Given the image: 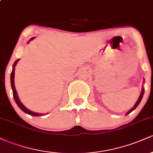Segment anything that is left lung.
Instances as JSON below:
<instances>
[{"label": "left lung", "mask_w": 153, "mask_h": 153, "mask_svg": "<svg viewBox=\"0 0 153 153\" xmlns=\"http://www.w3.org/2000/svg\"><path fill=\"white\" fill-rule=\"evenodd\" d=\"M144 82H145V80H143ZM144 93H145V89H144V88L143 87L142 88V91H141V94H140V97H139V99H137V102H136V103H135L134 104V106L132 107V108H131L130 110L128 112H127V114H126V115H127V114H130L131 111H134L135 108H137V107L138 106V105L140 104V101H142V99H143V95H144Z\"/></svg>", "instance_id": "left-lung-1"}]
</instances>
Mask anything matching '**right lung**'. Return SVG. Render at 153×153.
Instances as JSON below:
<instances>
[{
    "label": "right lung",
    "instance_id": "1",
    "mask_svg": "<svg viewBox=\"0 0 153 153\" xmlns=\"http://www.w3.org/2000/svg\"><path fill=\"white\" fill-rule=\"evenodd\" d=\"M35 37H32L30 39V40H29V42H28V43L30 42V41L31 40L34 39ZM19 61V59H16V60L15 61V62L13 63V69H12V72L11 73H10V84H11V88H12V91H13V98H14V100L16 101V104L18 105V106L19 108L22 109L23 111L24 112V113L27 114H29L31 116H34V117H39V116H42L44 115V114H39V113H36V112H34L32 111L29 110V108H27L26 107L24 106L23 103L21 102V101L19 100V96H18V94H17V92H16V88H15V85H14V75H15V68H16V65L17 62H18Z\"/></svg>",
    "mask_w": 153,
    "mask_h": 153
}]
</instances>
